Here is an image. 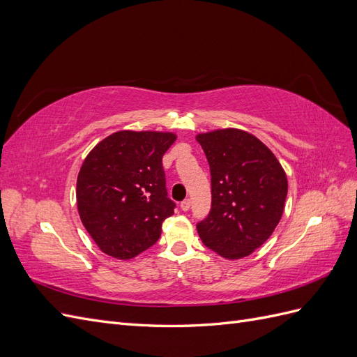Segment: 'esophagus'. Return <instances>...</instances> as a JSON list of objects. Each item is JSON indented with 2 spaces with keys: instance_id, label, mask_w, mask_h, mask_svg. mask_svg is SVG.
<instances>
[{
  "instance_id": "1",
  "label": "esophagus",
  "mask_w": 357,
  "mask_h": 357,
  "mask_svg": "<svg viewBox=\"0 0 357 357\" xmlns=\"http://www.w3.org/2000/svg\"><path fill=\"white\" fill-rule=\"evenodd\" d=\"M180 208L183 210V211H188L189 208H190V199H183L181 202H180Z\"/></svg>"
}]
</instances>
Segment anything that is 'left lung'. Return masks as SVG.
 <instances>
[{
	"label": "left lung",
	"instance_id": "left-lung-1",
	"mask_svg": "<svg viewBox=\"0 0 357 357\" xmlns=\"http://www.w3.org/2000/svg\"><path fill=\"white\" fill-rule=\"evenodd\" d=\"M211 176V208L197 229L205 247L240 259L261 247L284 210L287 178L261 139L240 129L197 137Z\"/></svg>",
	"mask_w": 357,
	"mask_h": 357
}]
</instances>
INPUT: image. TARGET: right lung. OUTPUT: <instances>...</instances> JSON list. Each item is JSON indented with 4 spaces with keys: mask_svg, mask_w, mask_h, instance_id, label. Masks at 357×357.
I'll return each mask as SVG.
<instances>
[{
    "mask_svg": "<svg viewBox=\"0 0 357 357\" xmlns=\"http://www.w3.org/2000/svg\"><path fill=\"white\" fill-rule=\"evenodd\" d=\"M174 142L169 132L119 131L86 156L77 177V208L104 253L132 259L159 240L162 222L176 208L162 167Z\"/></svg>",
    "mask_w": 357,
    "mask_h": 357,
    "instance_id": "right-lung-1",
    "label": "right lung"
}]
</instances>
